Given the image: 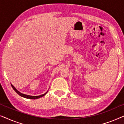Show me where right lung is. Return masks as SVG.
I'll return each mask as SVG.
<instances>
[{"label":"right lung","mask_w":124,"mask_h":124,"mask_svg":"<svg viewBox=\"0 0 124 124\" xmlns=\"http://www.w3.org/2000/svg\"><path fill=\"white\" fill-rule=\"evenodd\" d=\"M11 86L12 87V88L13 89V90L16 91L17 94H18V95H19L20 96H22V97L23 98H26V99H38V98H40L42 97V96H43L44 95H45L46 94H47V91L46 93H45V94H42V95H39V96H31V95H26V94H23V93H20L19 91H18L17 90L16 88H15V87H14V86H13L12 84H11Z\"/></svg>","instance_id":"right-lung-1"}]
</instances>
